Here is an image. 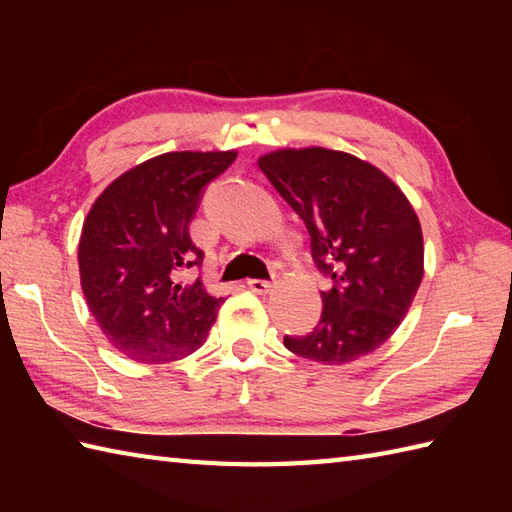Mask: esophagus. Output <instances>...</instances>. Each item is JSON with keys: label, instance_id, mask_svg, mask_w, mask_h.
<instances>
[{"label": "esophagus", "instance_id": "1", "mask_svg": "<svg viewBox=\"0 0 512 512\" xmlns=\"http://www.w3.org/2000/svg\"><path fill=\"white\" fill-rule=\"evenodd\" d=\"M248 288L253 290V292H259V295H262V292H270L275 288V281H266V279H250L248 281Z\"/></svg>", "mask_w": 512, "mask_h": 512}]
</instances>
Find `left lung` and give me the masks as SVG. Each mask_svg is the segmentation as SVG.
Returning <instances> with one entry per match:
<instances>
[{
	"label": "left lung",
	"mask_w": 512,
	"mask_h": 512,
	"mask_svg": "<svg viewBox=\"0 0 512 512\" xmlns=\"http://www.w3.org/2000/svg\"><path fill=\"white\" fill-rule=\"evenodd\" d=\"M257 165L306 224L314 266L332 279L319 323L284 345L325 365L374 352L422 281V231L405 193L369 162L323 147L273 151Z\"/></svg>",
	"instance_id": "obj_1"
}]
</instances>
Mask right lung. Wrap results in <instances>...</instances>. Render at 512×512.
Segmentation results:
<instances>
[{
	"mask_svg": "<svg viewBox=\"0 0 512 512\" xmlns=\"http://www.w3.org/2000/svg\"><path fill=\"white\" fill-rule=\"evenodd\" d=\"M235 151H171L129 169L94 202L79 242L81 288L118 352L138 363L180 361L202 347L222 297L182 284L204 250L189 224Z\"/></svg>",
	"mask_w": 512,
	"mask_h": 512,
	"instance_id": "add662e5",
	"label": "right lung"
}]
</instances>
